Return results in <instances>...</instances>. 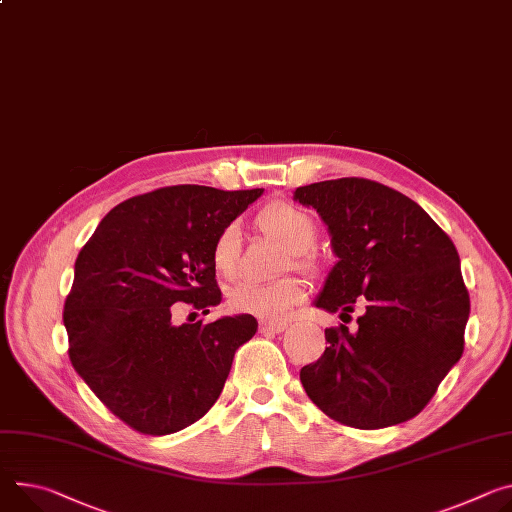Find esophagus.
<instances>
[{"mask_svg": "<svg viewBox=\"0 0 512 512\" xmlns=\"http://www.w3.org/2000/svg\"><path fill=\"white\" fill-rule=\"evenodd\" d=\"M288 329V322H277V320H261L259 322V331L263 335H277L284 333Z\"/></svg>", "mask_w": 512, "mask_h": 512, "instance_id": "1", "label": "esophagus"}]
</instances>
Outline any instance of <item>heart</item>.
I'll use <instances>...</instances> for the list:
<instances>
[{
  "mask_svg": "<svg viewBox=\"0 0 512 512\" xmlns=\"http://www.w3.org/2000/svg\"><path fill=\"white\" fill-rule=\"evenodd\" d=\"M259 226L269 239L277 241L286 251L294 253V263L298 267H304L308 263L304 253L312 247L316 239V226L308 212L292 204L277 202L267 206L259 214ZM239 249H241V226L239 222H230L218 232L212 247V263L220 275L224 277L235 275ZM306 294H308L306 284L296 280V277H288V280L275 282V284L241 282L230 290L228 304L235 312L277 320V318H286L290 310L306 298Z\"/></svg>",
  "mask_w": 512,
  "mask_h": 512,
  "instance_id": "heart-1",
  "label": "heart"
}]
</instances>
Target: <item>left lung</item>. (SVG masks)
<instances>
[{"label":"left lung","instance_id":"1","mask_svg":"<svg viewBox=\"0 0 512 512\" xmlns=\"http://www.w3.org/2000/svg\"><path fill=\"white\" fill-rule=\"evenodd\" d=\"M294 200L327 224L337 257L312 304L341 318L365 304L357 331L327 329L329 347L300 369L308 398L355 429L408 421L463 353L470 296L455 245L416 202L369 179L302 185Z\"/></svg>","mask_w":512,"mask_h":512}]
</instances>
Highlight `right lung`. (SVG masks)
Returning a JSON list of instances; mask_svg holds the SVG:
<instances>
[{
  "mask_svg": "<svg viewBox=\"0 0 512 512\" xmlns=\"http://www.w3.org/2000/svg\"><path fill=\"white\" fill-rule=\"evenodd\" d=\"M263 190L173 185L112 208L79 251L63 322L81 380L145 435H169L218 400L251 314L173 324L171 306L220 304L212 247Z\"/></svg>",
  "mask_w": 512,
  "mask_h": 512,
  "instance_id": "add662e5",
  "label": "right lung"
}]
</instances>
